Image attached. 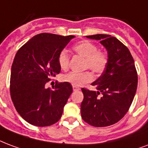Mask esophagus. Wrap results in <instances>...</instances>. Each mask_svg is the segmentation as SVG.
Returning a JSON list of instances; mask_svg holds the SVG:
<instances>
[{
    "label": "esophagus",
    "instance_id": "1",
    "mask_svg": "<svg viewBox=\"0 0 148 148\" xmlns=\"http://www.w3.org/2000/svg\"><path fill=\"white\" fill-rule=\"evenodd\" d=\"M73 89H74V91L80 90V88L79 87H77V86H73Z\"/></svg>",
    "mask_w": 148,
    "mask_h": 148
}]
</instances>
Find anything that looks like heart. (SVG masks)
<instances>
[{
    "instance_id": "b5f03b06",
    "label": "heart",
    "mask_w": 148,
    "mask_h": 148,
    "mask_svg": "<svg viewBox=\"0 0 148 148\" xmlns=\"http://www.w3.org/2000/svg\"><path fill=\"white\" fill-rule=\"evenodd\" d=\"M77 54L85 58V68H89L96 74H100L104 71L108 65V56L104 52L98 50L96 45L89 40L79 41L73 47ZM58 63L63 70L69 66L70 58L66 50H62L58 56ZM93 80V74L89 71L84 72H71L63 76V81L74 86H82L85 83Z\"/></svg>"
}]
</instances>
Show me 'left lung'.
I'll use <instances>...</instances> for the list:
<instances>
[{"label": "left lung", "mask_w": 148, "mask_h": 148, "mask_svg": "<svg viewBox=\"0 0 148 148\" xmlns=\"http://www.w3.org/2000/svg\"><path fill=\"white\" fill-rule=\"evenodd\" d=\"M86 37L100 40L108 51V62L101 76L92 83L98 91L82 88V118L92 126H109L130 109L137 88V72L130 50L117 38L108 34Z\"/></svg>", "instance_id": "left-lung-1"}]
</instances>
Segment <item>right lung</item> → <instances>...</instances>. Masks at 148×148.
Segmentation results:
<instances>
[{
  "instance_id": "obj_1",
  "label": "right lung",
  "mask_w": 148,
  "mask_h": 148,
  "mask_svg": "<svg viewBox=\"0 0 148 148\" xmlns=\"http://www.w3.org/2000/svg\"><path fill=\"white\" fill-rule=\"evenodd\" d=\"M74 37L39 34L16 53L11 71V98L17 112L29 124L49 126L61 118L72 86L66 82L56 84L53 89L45 85L60 72L58 56Z\"/></svg>"
}]
</instances>
